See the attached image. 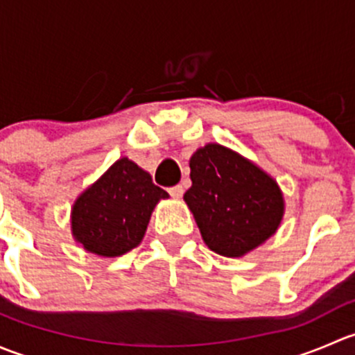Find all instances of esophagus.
<instances>
[{"instance_id":"obj_1","label":"esophagus","mask_w":355,"mask_h":355,"mask_svg":"<svg viewBox=\"0 0 355 355\" xmlns=\"http://www.w3.org/2000/svg\"><path fill=\"white\" fill-rule=\"evenodd\" d=\"M170 196H171V198H175V199L182 198V196H184V187H182L180 184L173 185V187H170Z\"/></svg>"}]
</instances>
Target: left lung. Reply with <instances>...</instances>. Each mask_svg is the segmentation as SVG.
Here are the masks:
<instances>
[{"label": "left lung", "mask_w": 355, "mask_h": 355, "mask_svg": "<svg viewBox=\"0 0 355 355\" xmlns=\"http://www.w3.org/2000/svg\"><path fill=\"white\" fill-rule=\"evenodd\" d=\"M184 199L204 242L227 257L244 256L277 232L284 198L277 182L237 153L207 144L191 157Z\"/></svg>", "instance_id": "8db88e82"}]
</instances>
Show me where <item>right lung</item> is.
Returning <instances> with one entry per match:
<instances>
[{"label": "right lung", "instance_id": "add662e5", "mask_svg": "<svg viewBox=\"0 0 355 355\" xmlns=\"http://www.w3.org/2000/svg\"><path fill=\"white\" fill-rule=\"evenodd\" d=\"M166 198L151 175L121 157L77 199L71 211L73 237L89 252L121 256L139 245L157 200Z\"/></svg>", "mask_w": 355, "mask_h": 355}]
</instances>
